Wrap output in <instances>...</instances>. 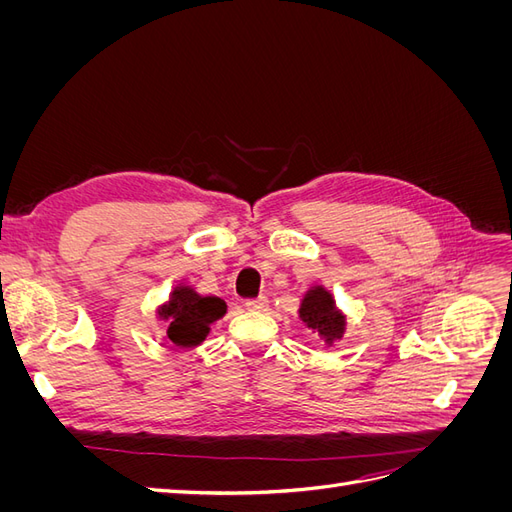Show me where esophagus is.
Returning <instances> with one entry per match:
<instances>
[{"label": "esophagus", "mask_w": 512, "mask_h": 512, "mask_svg": "<svg viewBox=\"0 0 512 512\" xmlns=\"http://www.w3.org/2000/svg\"><path fill=\"white\" fill-rule=\"evenodd\" d=\"M245 307L250 309V312H265V309L269 307V301L265 297L250 299V301H245Z\"/></svg>", "instance_id": "1"}]
</instances>
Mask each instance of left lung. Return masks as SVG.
Returning <instances> with one entry per match:
<instances>
[{"instance_id":"8db88e82","label":"left lung","mask_w":512,"mask_h":512,"mask_svg":"<svg viewBox=\"0 0 512 512\" xmlns=\"http://www.w3.org/2000/svg\"><path fill=\"white\" fill-rule=\"evenodd\" d=\"M297 314L305 329L316 333L327 346L339 342L346 333V314L337 307L333 292L322 284L309 286L303 292Z\"/></svg>"}]
</instances>
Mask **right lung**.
<instances>
[{
    "instance_id": "1",
    "label": "right lung",
    "mask_w": 512,
    "mask_h": 512,
    "mask_svg": "<svg viewBox=\"0 0 512 512\" xmlns=\"http://www.w3.org/2000/svg\"><path fill=\"white\" fill-rule=\"evenodd\" d=\"M158 320L168 322L166 335L183 350H192L207 339L211 324L226 316V303L213 294H200L190 284H177L168 299L156 307Z\"/></svg>"
}]
</instances>
